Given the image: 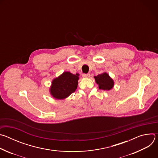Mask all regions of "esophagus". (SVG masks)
Here are the masks:
<instances>
[{
  "label": "esophagus",
  "mask_w": 158,
  "mask_h": 158,
  "mask_svg": "<svg viewBox=\"0 0 158 158\" xmlns=\"http://www.w3.org/2000/svg\"><path fill=\"white\" fill-rule=\"evenodd\" d=\"M90 76H91V74H83L82 77L84 78H89Z\"/></svg>",
  "instance_id": "obj_1"
}]
</instances>
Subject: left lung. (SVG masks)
<instances>
[{
    "label": "left lung",
    "instance_id": "1",
    "mask_svg": "<svg viewBox=\"0 0 158 158\" xmlns=\"http://www.w3.org/2000/svg\"><path fill=\"white\" fill-rule=\"evenodd\" d=\"M95 81L99 85V89L104 91H110L114 85V82L107 73H103L94 77Z\"/></svg>",
    "mask_w": 158,
    "mask_h": 158
}]
</instances>
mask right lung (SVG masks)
Instances as JSON below:
<instances>
[{
  "instance_id": "right-lung-1",
  "label": "right lung",
  "mask_w": 158,
  "mask_h": 158,
  "mask_svg": "<svg viewBox=\"0 0 158 158\" xmlns=\"http://www.w3.org/2000/svg\"><path fill=\"white\" fill-rule=\"evenodd\" d=\"M79 74H73L70 72H64L52 81L49 92L52 97L57 100L68 98L75 92L77 87Z\"/></svg>"
}]
</instances>
